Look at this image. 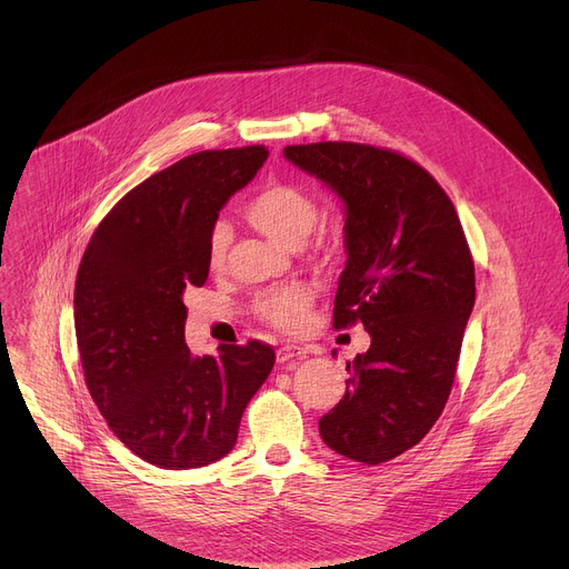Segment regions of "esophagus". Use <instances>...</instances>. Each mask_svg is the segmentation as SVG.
<instances>
[{"label": "esophagus", "instance_id": "34e87169", "mask_svg": "<svg viewBox=\"0 0 569 569\" xmlns=\"http://www.w3.org/2000/svg\"><path fill=\"white\" fill-rule=\"evenodd\" d=\"M306 356V349L301 347H295V345H281L279 351H277V360L279 362H297Z\"/></svg>", "mask_w": 569, "mask_h": 569}]
</instances>
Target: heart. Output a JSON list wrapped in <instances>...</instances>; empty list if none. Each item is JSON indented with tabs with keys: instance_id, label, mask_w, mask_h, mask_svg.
<instances>
[{
	"instance_id": "b5f03b06",
	"label": "heart",
	"mask_w": 569,
	"mask_h": 569,
	"mask_svg": "<svg viewBox=\"0 0 569 569\" xmlns=\"http://www.w3.org/2000/svg\"><path fill=\"white\" fill-rule=\"evenodd\" d=\"M246 218L281 246L297 248L319 222V204L306 189L292 182H270L246 204ZM229 246V222L216 220L207 233V266L211 272L224 270ZM312 306L315 290L306 283H290L259 295L254 310L270 327L299 336L308 329Z\"/></svg>"
}]
</instances>
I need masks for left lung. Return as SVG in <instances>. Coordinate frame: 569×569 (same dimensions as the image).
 I'll use <instances>...</instances> for the list:
<instances>
[{
    "label": "left lung",
    "mask_w": 569,
    "mask_h": 569,
    "mask_svg": "<svg viewBox=\"0 0 569 569\" xmlns=\"http://www.w3.org/2000/svg\"><path fill=\"white\" fill-rule=\"evenodd\" d=\"M283 154L347 204V268L333 329L365 323L367 353L347 362V391L319 435L347 459L378 466L415 448L450 396L475 266L452 200L415 159L353 141L286 146Z\"/></svg>",
    "instance_id": "1"
}]
</instances>
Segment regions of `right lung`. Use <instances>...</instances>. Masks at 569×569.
<instances>
[{
  "instance_id": "obj_1",
  "label": "right lung",
  "mask_w": 569,
  "mask_h": 569,
  "mask_svg": "<svg viewBox=\"0 0 569 569\" xmlns=\"http://www.w3.org/2000/svg\"><path fill=\"white\" fill-rule=\"evenodd\" d=\"M268 159L266 146L200 150L130 189L80 259L73 329L86 385L119 441L143 461L200 468L224 457L274 367L261 340L193 358L189 286H204L207 233Z\"/></svg>"
}]
</instances>
